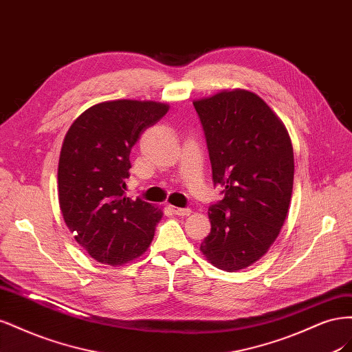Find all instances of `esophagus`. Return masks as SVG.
Masks as SVG:
<instances>
[{
    "mask_svg": "<svg viewBox=\"0 0 352 352\" xmlns=\"http://www.w3.org/2000/svg\"><path fill=\"white\" fill-rule=\"evenodd\" d=\"M170 210H172L176 216H189L190 214V208H180V207L170 206Z\"/></svg>",
    "mask_w": 352,
    "mask_h": 352,
    "instance_id": "34e87169",
    "label": "esophagus"
}]
</instances>
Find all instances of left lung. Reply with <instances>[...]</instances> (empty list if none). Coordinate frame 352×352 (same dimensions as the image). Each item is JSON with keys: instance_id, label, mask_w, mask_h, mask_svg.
Here are the masks:
<instances>
[{"instance_id": "left-lung-1", "label": "left lung", "mask_w": 352, "mask_h": 352, "mask_svg": "<svg viewBox=\"0 0 352 352\" xmlns=\"http://www.w3.org/2000/svg\"><path fill=\"white\" fill-rule=\"evenodd\" d=\"M212 182L211 232L201 251L216 267L239 270L260 260L283 226L294 185V151L283 123L257 95L223 91L194 101Z\"/></svg>"}]
</instances>
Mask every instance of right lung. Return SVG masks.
Wrapping results in <instances>:
<instances>
[{
    "instance_id": "obj_1",
    "label": "right lung",
    "mask_w": 352,
    "mask_h": 352,
    "mask_svg": "<svg viewBox=\"0 0 352 352\" xmlns=\"http://www.w3.org/2000/svg\"><path fill=\"white\" fill-rule=\"evenodd\" d=\"M166 104L117 100L94 105L73 122L61 146L58 201L74 239L92 258L122 265L142 255L162 210L126 197L131 151L167 113Z\"/></svg>"
}]
</instances>
